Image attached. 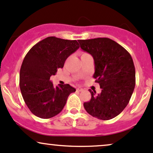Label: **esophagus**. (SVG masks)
<instances>
[{"label":"esophagus","mask_w":153,"mask_h":153,"mask_svg":"<svg viewBox=\"0 0 153 153\" xmlns=\"http://www.w3.org/2000/svg\"><path fill=\"white\" fill-rule=\"evenodd\" d=\"M77 90H78V91H83V88H81V87H78V88H77Z\"/></svg>","instance_id":"obj_1"}]
</instances>
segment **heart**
I'll return each instance as SVG.
<instances>
[{
	"label": "heart",
	"mask_w": 153,
	"mask_h": 153,
	"mask_svg": "<svg viewBox=\"0 0 153 153\" xmlns=\"http://www.w3.org/2000/svg\"><path fill=\"white\" fill-rule=\"evenodd\" d=\"M85 54H87V53H83V54H82V56H83V55H85Z\"/></svg>",
	"instance_id": "b5f03b06"
}]
</instances>
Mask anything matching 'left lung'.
I'll return each instance as SVG.
<instances>
[{
	"label": "left lung",
	"instance_id": "obj_1",
	"mask_svg": "<svg viewBox=\"0 0 153 153\" xmlns=\"http://www.w3.org/2000/svg\"><path fill=\"white\" fill-rule=\"evenodd\" d=\"M81 49L94 60L93 77L102 91L89 89L91 98L83 104L85 110L100 120L118 115L128 104L135 87L134 62L123 46L107 38L78 40Z\"/></svg>",
	"mask_w": 153,
	"mask_h": 153
}]
</instances>
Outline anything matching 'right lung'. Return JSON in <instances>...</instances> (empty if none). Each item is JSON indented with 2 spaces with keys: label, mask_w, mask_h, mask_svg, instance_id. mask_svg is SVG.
<instances>
[{
  "label": "right lung",
  "mask_w": 153,
  "mask_h": 153,
  "mask_svg": "<svg viewBox=\"0 0 153 153\" xmlns=\"http://www.w3.org/2000/svg\"><path fill=\"white\" fill-rule=\"evenodd\" d=\"M78 48L75 40L48 37L26 54L20 69L19 86L25 104L36 116L47 119L56 115L69 95L75 91L69 84L53 86L50 77L62 68L65 60Z\"/></svg>",
  "instance_id": "add662e5"
}]
</instances>
